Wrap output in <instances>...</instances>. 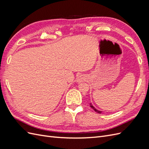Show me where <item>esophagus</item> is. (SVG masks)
I'll return each instance as SVG.
<instances>
[{"label": "esophagus", "mask_w": 149, "mask_h": 149, "mask_svg": "<svg viewBox=\"0 0 149 149\" xmlns=\"http://www.w3.org/2000/svg\"><path fill=\"white\" fill-rule=\"evenodd\" d=\"M86 79V76L82 74V75L79 76L77 78V79H76V80H77L78 83H81V82L84 81H85Z\"/></svg>", "instance_id": "34e87169"}]
</instances>
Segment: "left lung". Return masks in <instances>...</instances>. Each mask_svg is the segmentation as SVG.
<instances>
[{
  "label": "left lung",
  "mask_w": 149,
  "mask_h": 149,
  "mask_svg": "<svg viewBox=\"0 0 149 149\" xmlns=\"http://www.w3.org/2000/svg\"><path fill=\"white\" fill-rule=\"evenodd\" d=\"M90 106H91V108H93V109L94 111H96V112H97V113H99V114H101V111H98V110L96 109L94 107V106L91 104V103H90Z\"/></svg>",
  "instance_id": "8db88e82"
}]
</instances>
